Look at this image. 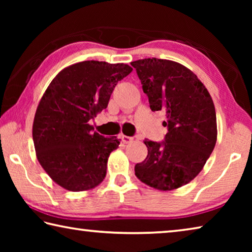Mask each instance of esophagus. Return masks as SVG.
Masks as SVG:
<instances>
[{
  "mask_svg": "<svg viewBox=\"0 0 252 252\" xmlns=\"http://www.w3.org/2000/svg\"><path fill=\"white\" fill-rule=\"evenodd\" d=\"M120 139L122 140V142L126 143V144L133 141V138H131V136H127V135H125V134H121L120 135Z\"/></svg>",
  "mask_w": 252,
  "mask_h": 252,
  "instance_id": "esophagus-1",
  "label": "esophagus"
}]
</instances>
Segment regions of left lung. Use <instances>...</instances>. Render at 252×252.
Here are the masks:
<instances>
[{"label": "left lung", "instance_id": "1", "mask_svg": "<svg viewBox=\"0 0 252 252\" xmlns=\"http://www.w3.org/2000/svg\"><path fill=\"white\" fill-rule=\"evenodd\" d=\"M149 97L152 111H163L168 127L164 142L144 140L148 156L136 163L140 181L160 191L189 183L203 169L217 142V117L212 97L192 71L163 59L131 62Z\"/></svg>", "mask_w": 252, "mask_h": 252}]
</instances>
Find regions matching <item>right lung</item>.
Listing matches in <instances>:
<instances>
[{
	"label": "right lung",
	"instance_id": "obj_1",
	"mask_svg": "<svg viewBox=\"0 0 252 252\" xmlns=\"http://www.w3.org/2000/svg\"><path fill=\"white\" fill-rule=\"evenodd\" d=\"M131 72L125 63L83 61L51 81L37 105L32 135L37 160L60 187L79 192L103 181L120 139L93 132L89 122L106 109L114 87Z\"/></svg>",
	"mask_w": 252,
	"mask_h": 252
}]
</instances>
